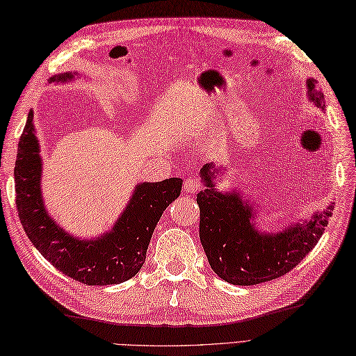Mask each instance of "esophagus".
<instances>
[{
  "label": "esophagus",
  "mask_w": 356,
  "mask_h": 356,
  "mask_svg": "<svg viewBox=\"0 0 356 356\" xmlns=\"http://www.w3.org/2000/svg\"><path fill=\"white\" fill-rule=\"evenodd\" d=\"M200 190H202V182L197 177H190V179L185 180V184H184V191L185 193L194 194V193H199Z\"/></svg>",
  "instance_id": "obj_1"
}]
</instances>
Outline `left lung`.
<instances>
[{"label":"left lung","instance_id":"8db88e82","mask_svg":"<svg viewBox=\"0 0 356 356\" xmlns=\"http://www.w3.org/2000/svg\"><path fill=\"white\" fill-rule=\"evenodd\" d=\"M307 93L324 110V96L316 81H307ZM200 172L208 186L197 194L200 241L211 268L231 284L252 286L291 272L318 243L334 211L330 205L303 225L261 234L252 225V208L238 194L214 190V165H205Z\"/></svg>","mask_w":356,"mask_h":356}]
</instances>
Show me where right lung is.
Listing matches in <instances>:
<instances>
[{"instance_id": "1", "label": "right lung", "mask_w": 356, "mask_h": 356, "mask_svg": "<svg viewBox=\"0 0 356 356\" xmlns=\"http://www.w3.org/2000/svg\"><path fill=\"white\" fill-rule=\"evenodd\" d=\"M70 78L73 74L65 73L53 79ZM13 174L18 217L30 241L58 270L88 286L124 283L138 274L145 263L159 218L182 190L179 177L140 184L113 231L92 241L73 238L56 226L42 205L41 157L33 133V111L29 113L19 138Z\"/></svg>"}]
</instances>
